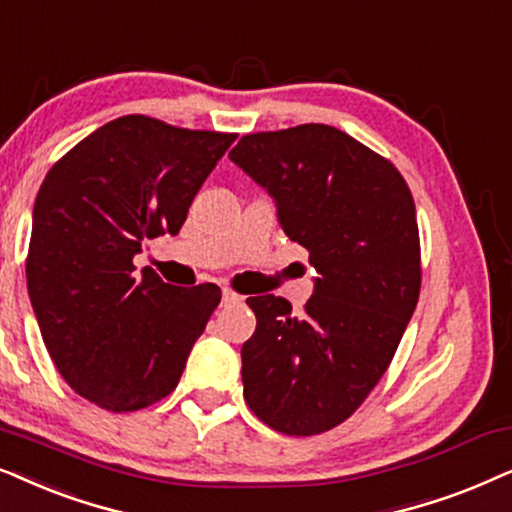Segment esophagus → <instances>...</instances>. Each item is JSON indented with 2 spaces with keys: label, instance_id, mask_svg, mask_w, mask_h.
<instances>
[{
  "label": "esophagus",
  "instance_id": "1",
  "mask_svg": "<svg viewBox=\"0 0 512 512\" xmlns=\"http://www.w3.org/2000/svg\"><path fill=\"white\" fill-rule=\"evenodd\" d=\"M236 302H241V297H238L236 292H231L229 288H224L222 290V306H229V304H236Z\"/></svg>",
  "mask_w": 512,
  "mask_h": 512
}]
</instances>
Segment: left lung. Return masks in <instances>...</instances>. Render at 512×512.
<instances>
[{
	"label": "left lung",
	"instance_id": "8db88e82",
	"mask_svg": "<svg viewBox=\"0 0 512 512\" xmlns=\"http://www.w3.org/2000/svg\"><path fill=\"white\" fill-rule=\"evenodd\" d=\"M229 159L276 203L278 224L316 269L302 316L248 297L245 403L285 435L330 431L386 372L419 302L417 210L391 161L325 124L243 135Z\"/></svg>",
	"mask_w": 512,
	"mask_h": 512
}]
</instances>
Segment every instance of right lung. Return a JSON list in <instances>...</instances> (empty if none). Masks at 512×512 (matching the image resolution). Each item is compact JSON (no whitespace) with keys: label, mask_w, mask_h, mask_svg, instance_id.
<instances>
[{"label":"right lung","mask_w":512,"mask_h":512,"mask_svg":"<svg viewBox=\"0 0 512 512\" xmlns=\"http://www.w3.org/2000/svg\"><path fill=\"white\" fill-rule=\"evenodd\" d=\"M234 133L128 114L44 177L32 210L27 292L49 356L81 398L135 412L166 398L222 292L175 288L133 257L175 236Z\"/></svg>","instance_id":"right-lung-1"}]
</instances>
